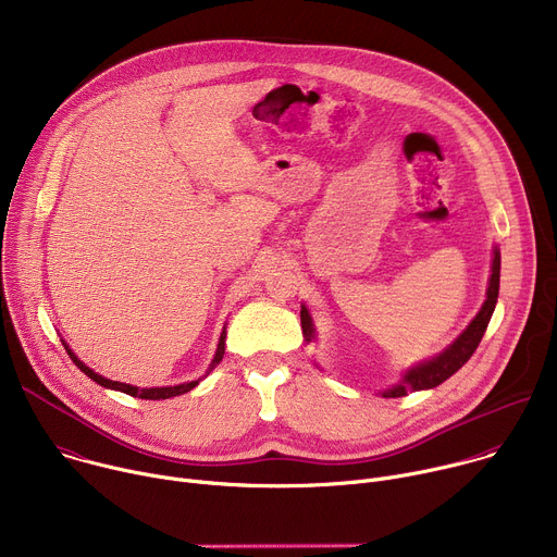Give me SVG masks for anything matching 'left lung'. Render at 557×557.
I'll return each instance as SVG.
<instances>
[{"label": "left lung", "instance_id": "obj_1", "mask_svg": "<svg viewBox=\"0 0 557 557\" xmlns=\"http://www.w3.org/2000/svg\"><path fill=\"white\" fill-rule=\"evenodd\" d=\"M498 288H500V249L494 247L487 297H485L481 310L475 312V317L467 324V329L445 350H441L438 355H434L430 359H423V361L410 366L401 374L399 381H396L389 387H385V389H381L379 394L383 396V399H396V396H406L408 392L432 389V387L441 385L443 381H447L454 372H458L469 361L473 350L479 348V344H481V339L487 331V324L492 320L496 301H498ZM299 317H301L304 342L310 344V342L317 339V331H314V324H312V317H310V312L304 304H301Z\"/></svg>", "mask_w": 557, "mask_h": 557}]
</instances>
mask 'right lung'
<instances>
[{"label":"right lung","mask_w":557,"mask_h":557,"mask_svg":"<svg viewBox=\"0 0 557 557\" xmlns=\"http://www.w3.org/2000/svg\"><path fill=\"white\" fill-rule=\"evenodd\" d=\"M224 339H226V326L222 329V333H220V342H218V348H215V355H213V359H211V363H209V368H207V372L200 376V379H196V381H187V383H178V385H163V387H138V385H129V383H121V381H112V379H108V376H103V374H99V372H95L92 368H88L82 359H78L72 350H70V346L63 342V348H65V352L70 355V359L74 361V366L82 370L84 374H88L92 381H97L99 385H103V387H108V389H119V392H125V394H129V396H138V399H147V401H161V399H172V396H178V394H185V392H189V389H194L220 361H222V355H224Z\"/></svg>","instance_id":"obj_1"}]
</instances>
